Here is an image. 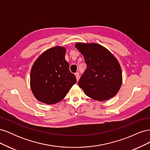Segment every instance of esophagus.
<instances>
[{"label":"esophagus","mask_w":150,"mask_h":150,"mask_svg":"<svg viewBox=\"0 0 150 150\" xmlns=\"http://www.w3.org/2000/svg\"><path fill=\"white\" fill-rule=\"evenodd\" d=\"M75 76H76V79H77V81H78L79 80V72H76L75 73Z\"/></svg>","instance_id":"obj_1"}]
</instances>
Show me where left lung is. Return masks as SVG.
<instances>
[{
    "instance_id": "8db88e82",
    "label": "left lung",
    "mask_w": 150,
    "mask_h": 150,
    "mask_svg": "<svg viewBox=\"0 0 150 150\" xmlns=\"http://www.w3.org/2000/svg\"><path fill=\"white\" fill-rule=\"evenodd\" d=\"M87 68L78 82L86 96L97 101L114 97L122 84L121 66L116 58L101 45L77 43Z\"/></svg>"
}]
</instances>
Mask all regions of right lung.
<instances>
[{
  "label": "right lung",
  "instance_id": "1",
  "mask_svg": "<svg viewBox=\"0 0 150 150\" xmlns=\"http://www.w3.org/2000/svg\"><path fill=\"white\" fill-rule=\"evenodd\" d=\"M65 54L64 47H54L44 52L34 62L30 84L38 101L47 104L59 102L76 83V76L69 70Z\"/></svg>",
  "mask_w": 150,
  "mask_h": 150
}]
</instances>
